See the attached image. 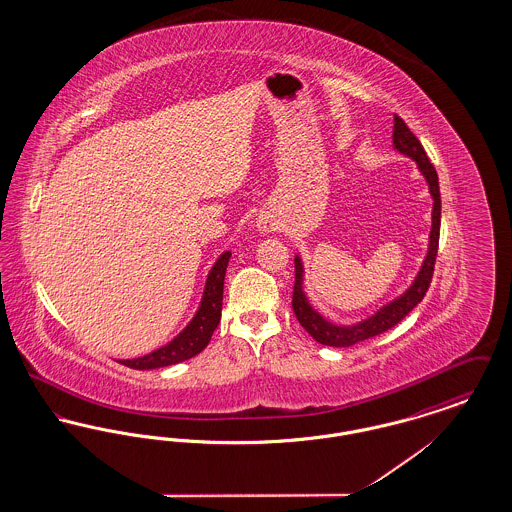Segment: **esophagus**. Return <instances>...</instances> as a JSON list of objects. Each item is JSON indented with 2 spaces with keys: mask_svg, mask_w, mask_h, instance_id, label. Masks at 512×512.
Segmentation results:
<instances>
[{
  "mask_svg": "<svg viewBox=\"0 0 512 512\" xmlns=\"http://www.w3.org/2000/svg\"><path fill=\"white\" fill-rule=\"evenodd\" d=\"M261 228H263V230H267V228H270V224H267V222H263V224H261Z\"/></svg>",
  "mask_w": 512,
  "mask_h": 512,
  "instance_id": "esophagus-1",
  "label": "esophagus"
}]
</instances>
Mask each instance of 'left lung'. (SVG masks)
Returning a JSON list of instances; mask_svg holds the SVG:
<instances>
[{
  "mask_svg": "<svg viewBox=\"0 0 512 512\" xmlns=\"http://www.w3.org/2000/svg\"><path fill=\"white\" fill-rule=\"evenodd\" d=\"M393 147L411 157L418 165V171L422 172V176L428 182L430 194L434 199V209H432V230H430V244H428V255L422 263V267L418 270L416 278H414L411 288L403 295H399L397 299H393L388 305H384L380 311H376V315L361 320L357 324L351 326H338L330 320L322 317L317 313L307 295L303 292V265L299 255H295V284H293L292 307L295 317L299 320V324L309 332V336H313L318 343L322 345H330V347H351L359 341L374 338L386 330L393 328L397 322H401L407 317L414 307L424 299V295L430 288L432 276H434V265H436V257H438L439 244V224H441V197H439L438 172L434 169V165L430 163L426 151L422 144L418 142V138L409 130V126L401 117H393Z\"/></svg>",
  "mask_w": 512,
  "mask_h": 512,
  "instance_id": "obj_1",
  "label": "left lung"
}]
</instances>
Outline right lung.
Returning <instances> with one entry per match:
<instances>
[{
    "mask_svg": "<svg viewBox=\"0 0 512 512\" xmlns=\"http://www.w3.org/2000/svg\"><path fill=\"white\" fill-rule=\"evenodd\" d=\"M230 251H224L217 259V263L209 270L203 297L199 303V309L192 318V322L167 345L151 351L149 355L138 359H126L119 361L121 365L136 368V370H149V368H161V366L176 365L182 361H188L201 353L207 343L211 341L213 332L217 330L222 311V290H224V274L230 261Z\"/></svg>",
    "mask_w": 512,
    "mask_h": 512,
    "instance_id": "right-lung-1",
    "label": "right lung"
}]
</instances>
